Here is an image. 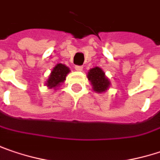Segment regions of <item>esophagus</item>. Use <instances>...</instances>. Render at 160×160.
I'll return each mask as SVG.
<instances>
[{
	"mask_svg": "<svg viewBox=\"0 0 160 160\" xmlns=\"http://www.w3.org/2000/svg\"><path fill=\"white\" fill-rule=\"evenodd\" d=\"M75 70L77 71H82V70H83V67L82 66H75Z\"/></svg>",
	"mask_w": 160,
	"mask_h": 160,
	"instance_id": "esophagus-1",
	"label": "esophagus"
}]
</instances>
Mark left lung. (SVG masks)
Returning <instances> with one entry per match:
<instances>
[{
	"label": "left lung",
	"instance_id": "1",
	"mask_svg": "<svg viewBox=\"0 0 160 160\" xmlns=\"http://www.w3.org/2000/svg\"><path fill=\"white\" fill-rule=\"evenodd\" d=\"M88 80L90 81L92 89L97 93H104L109 89L110 81L105 72L99 67H94L88 71Z\"/></svg>",
	"mask_w": 160,
	"mask_h": 160
}]
</instances>
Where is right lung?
I'll list each match as a JSON object with an SVG mask.
<instances>
[{
    "label": "right lung",
    "instance_id": "add662e5",
    "mask_svg": "<svg viewBox=\"0 0 160 160\" xmlns=\"http://www.w3.org/2000/svg\"><path fill=\"white\" fill-rule=\"evenodd\" d=\"M70 68L67 67L66 65L59 63L57 64L53 70L51 71V74L46 80L45 84L48 87V89H57L58 87H60L61 84L66 80L67 75L70 73Z\"/></svg>",
    "mask_w": 160,
    "mask_h": 160
}]
</instances>
